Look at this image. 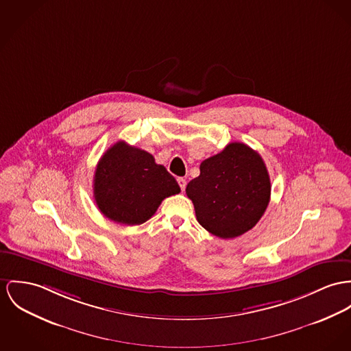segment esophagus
<instances>
[{"label": "esophagus", "mask_w": 351, "mask_h": 351, "mask_svg": "<svg viewBox=\"0 0 351 351\" xmlns=\"http://www.w3.org/2000/svg\"><path fill=\"white\" fill-rule=\"evenodd\" d=\"M178 183H179V186H180V189H182V191H184V189H186V186H187V180H186V179H183V178H178Z\"/></svg>", "instance_id": "obj_1"}]
</instances>
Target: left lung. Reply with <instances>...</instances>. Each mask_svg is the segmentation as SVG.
Wrapping results in <instances>:
<instances>
[{
  "mask_svg": "<svg viewBox=\"0 0 351 351\" xmlns=\"http://www.w3.org/2000/svg\"><path fill=\"white\" fill-rule=\"evenodd\" d=\"M202 227L221 239L250 231L270 202V176L262 156L243 143H230L200 164V175L187 184Z\"/></svg>",
  "mask_w": 351,
  "mask_h": 351,
  "instance_id": "8db88e82",
  "label": "left lung"
}]
</instances>
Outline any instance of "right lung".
Returning <instances> with one entry per match:
<instances>
[{
    "label": "right lung",
    "mask_w": 351,
    "mask_h": 351,
    "mask_svg": "<svg viewBox=\"0 0 351 351\" xmlns=\"http://www.w3.org/2000/svg\"><path fill=\"white\" fill-rule=\"evenodd\" d=\"M180 192L175 178L147 151L117 141L97 162L93 195L101 214L121 224H143L162 200Z\"/></svg>",
    "instance_id": "1"
}]
</instances>
